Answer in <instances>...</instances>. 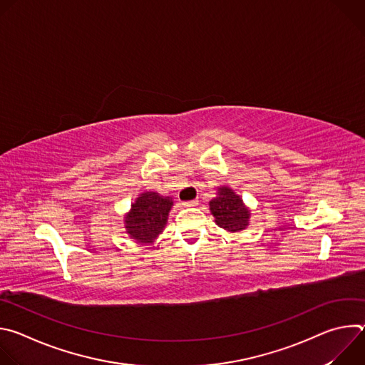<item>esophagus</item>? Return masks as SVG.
<instances>
[{
  "mask_svg": "<svg viewBox=\"0 0 365 365\" xmlns=\"http://www.w3.org/2000/svg\"><path fill=\"white\" fill-rule=\"evenodd\" d=\"M183 205H185V206H196V205H197V200H196V199H193V200H187V202H185Z\"/></svg>",
  "mask_w": 365,
  "mask_h": 365,
  "instance_id": "1",
  "label": "esophagus"
}]
</instances>
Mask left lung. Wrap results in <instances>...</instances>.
I'll return each mask as SVG.
<instances>
[{
    "mask_svg": "<svg viewBox=\"0 0 365 365\" xmlns=\"http://www.w3.org/2000/svg\"><path fill=\"white\" fill-rule=\"evenodd\" d=\"M210 210L217 225L230 232L242 231L248 225L251 215L242 197L228 186L218 187L217 197L210 202Z\"/></svg>",
    "mask_w": 365,
    "mask_h": 365,
    "instance_id": "obj_1",
    "label": "left lung"
}]
</instances>
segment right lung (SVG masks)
Here are the masks:
<instances>
[{
    "label": "right lung",
    "instance_id": "add662e5",
    "mask_svg": "<svg viewBox=\"0 0 365 365\" xmlns=\"http://www.w3.org/2000/svg\"><path fill=\"white\" fill-rule=\"evenodd\" d=\"M172 206L170 196H162L158 192L140 193L124 217L127 234L138 244H153L163 232Z\"/></svg>",
    "mask_w": 365,
    "mask_h": 365
}]
</instances>
